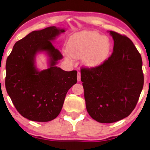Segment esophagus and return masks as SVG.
I'll list each match as a JSON object with an SVG mask.
<instances>
[{"instance_id": "1", "label": "esophagus", "mask_w": 150, "mask_h": 150, "mask_svg": "<svg viewBox=\"0 0 150 150\" xmlns=\"http://www.w3.org/2000/svg\"><path fill=\"white\" fill-rule=\"evenodd\" d=\"M77 81H78V82H80L81 80V75H80V72H78V73H77Z\"/></svg>"}]
</instances>
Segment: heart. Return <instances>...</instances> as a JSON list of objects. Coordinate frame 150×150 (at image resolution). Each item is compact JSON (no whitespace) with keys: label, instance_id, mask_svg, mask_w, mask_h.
Instances as JSON below:
<instances>
[{"label":"heart","instance_id":"obj_1","mask_svg":"<svg viewBox=\"0 0 150 150\" xmlns=\"http://www.w3.org/2000/svg\"><path fill=\"white\" fill-rule=\"evenodd\" d=\"M111 43L106 37L95 32L74 34L68 43V53L75 58H82L87 66H94L107 56Z\"/></svg>","mask_w":150,"mask_h":150}]
</instances>
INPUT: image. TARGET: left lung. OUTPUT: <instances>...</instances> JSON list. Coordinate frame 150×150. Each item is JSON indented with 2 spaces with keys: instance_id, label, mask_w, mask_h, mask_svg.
Masks as SVG:
<instances>
[{
  "instance_id": "left-lung-1",
  "label": "left lung",
  "mask_w": 150,
  "mask_h": 150,
  "mask_svg": "<svg viewBox=\"0 0 150 150\" xmlns=\"http://www.w3.org/2000/svg\"><path fill=\"white\" fill-rule=\"evenodd\" d=\"M109 33L114 41L111 56L97 66L80 70L87 112L105 123L128 116L144 85L142 58L133 43L126 36Z\"/></svg>"
}]
</instances>
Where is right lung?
Returning <instances> with one entry per match:
<instances>
[{"label":"right lung","instance_id":"obj_1","mask_svg":"<svg viewBox=\"0 0 150 150\" xmlns=\"http://www.w3.org/2000/svg\"><path fill=\"white\" fill-rule=\"evenodd\" d=\"M53 27L34 31L15 43L6 61V88L22 116L37 122L53 120L61 112L67 92L77 82V71L56 66L63 56L51 41L64 32ZM46 51L50 66L39 72L34 65L36 53Z\"/></svg>","mask_w":150,"mask_h":150}]
</instances>
